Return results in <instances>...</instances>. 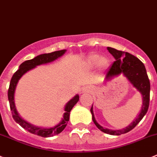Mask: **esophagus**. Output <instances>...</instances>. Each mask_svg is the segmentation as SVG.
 Masks as SVG:
<instances>
[{
  "mask_svg": "<svg viewBox=\"0 0 157 157\" xmlns=\"http://www.w3.org/2000/svg\"><path fill=\"white\" fill-rule=\"evenodd\" d=\"M87 90H88V91H89V89H87V87H85V88H83V90H82V92L83 93V92H86Z\"/></svg>",
  "mask_w": 157,
  "mask_h": 157,
  "instance_id": "esophagus-1",
  "label": "esophagus"
}]
</instances>
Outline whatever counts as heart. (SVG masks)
I'll list each match as a JSON object with an SVG mask.
<instances>
[{
    "mask_svg": "<svg viewBox=\"0 0 157 157\" xmlns=\"http://www.w3.org/2000/svg\"><path fill=\"white\" fill-rule=\"evenodd\" d=\"M97 63H98V66L101 70H105L109 66L110 62L109 59L107 57L102 56L100 58L98 55L92 54V55L89 56L86 59L85 66L87 68L91 69L94 68L97 65Z\"/></svg>",
    "mask_w": 157,
    "mask_h": 157,
    "instance_id": "heart-1",
    "label": "heart"
}]
</instances>
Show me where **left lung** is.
<instances>
[{
    "mask_svg": "<svg viewBox=\"0 0 157 157\" xmlns=\"http://www.w3.org/2000/svg\"><path fill=\"white\" fill-rule=\"evenodd\" d=\"M107 49L108 52L115 57V61L107 71L105 79L110 80L122 74L125 77H127L133 87H136L137 90L141 93L142 97H143V105L140 110V115L128 126L119 130L105 128L101 125H99L95 120L93 112V105H92L90 108V112L92 114V119L95 125L103 132L113 135V136H119V135L128 132L134 128L138 125V123L143 119L144 115L147 112L149 105L150 83H149V77H148L144 64L137 57L134 56L128 52L117 50L114 48L108 47Z\"/></svg>",
    "mask_w": 157,
    "mask_h": 157,
    "instance_id": "1",
    "label": "left lung"
}]
</instances>
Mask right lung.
<instances>
[{
  "mask_svg": "<svg viewBox=\"0 0 157 157\" xmlns=\"http://www.w3.org/2000/svg\"><path fill=\"white\" fill-rule=\"evenodd\" d=\"M66 51H67L66 49H63V50L55 51V52H50V53L41 54V55L35 57L34 59H32L25 61L20 65L18 70L14 73L13 77H11L8 92V97L10 104V108H11V113H12V117L17 124H19L22 128H24L25 129H26L32 134L38 135V136H42V137H50V136L59 134L67 126V122L70 119V112L72 108H74V105L78 102L79 95H76L71 100L69 101L68 103L66 105L65 108H64L65 113L63 114V118L58 125L54 127H51V128H41V127L35 126V125L26 121L17 113L15 105H14V91H15L17 82L26 72L29 71L37 66L49 63L56 60L59 57L62 56L65 53Z\"/></svg>",
  "mask_w": 157,
  "mask_h": 157,
  "instance_id": "add662e5",
  "label": "right lung"
}]
</instances>
